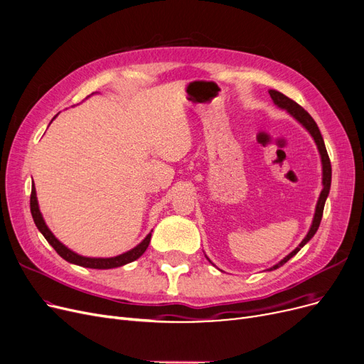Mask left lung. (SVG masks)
I'll use <instances>...</instances> for the list:
<instances>
[{
  "label": "left lung",
  "mask_w": 364,
  "mask_h": 364,
  "mask_svg": "<svg viewBox=\"0 0 364 364\" xmlns=\"http://www.w3.org/2000/svg\"><path fill=\"white\" fill-rule=\"evenodd\" d=\"M269 95L272 101L279 107V108H284L287 109V112L296 119L299 120L300 123H302L305 128L309 131V134L312 135V138L315 139V143H317V147L320 150V154H321V162H323V191H321V195H320V199L317 202V208H315V215H314V221H312V226L308 232V235L305 236V240L299 244V247L291 251L290 255L287 257H284L278 264H275L274 267H271L269 271H274L277 269V267L282 266L284 263H287L293 256H296L299 250L302 248L312 236L315 235V232L318 230L320 228V223H321V217H323V210H324V203H326V199H327V195H328V191H330V183H331V165H330V159H328V154H327V150H326V146H324V141H323V136H321V132L318 129L317 123H315V120L311 117V114L306 112V109H304L302 107H300L297 102H294L293 100H290L289 97H286V95L278 92V90H269Z\"/></svg>",
  "instance_id": "left-lung-1"
}]
</instances>
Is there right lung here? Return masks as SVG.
Returning <instances> with one entry per match:
<instances>
[{"label":"right lung","instance_id":"add662e5","mask_svg":"<svg viewBox=\"0 0 364 364\" xmlns=\"http://www.w3.org/2000/svg\"><path fill=\"white\" fill-rule=\"evenodd\" d=\"M29 205H31V214H33L34 218V223L38 228V230L43 233L44 238L47 240L58 255L65 259L70 263L78 264V266H83V267H92V269H112V267H119L123 266L126 263H131L134 260H136L139 256H143V252L147 250L149 244H150V238H151V233H149L146 236V240L141 242L139 245H136L135 248H132L131 251L124 252V255L116 256V257H109V259H90V257H83V256H78L75 252H73L71 250H68L64 244H60L53 233L49 230V228L46 226L44 220L41 217V213L38 210V202H37V196H36V187L33 186L31 188V199H29Z\"/></svg>","mask_w":364,"mask_h":364}]
</instances>
